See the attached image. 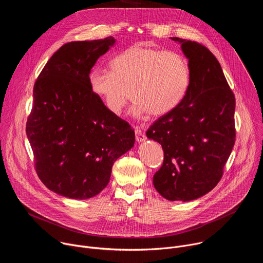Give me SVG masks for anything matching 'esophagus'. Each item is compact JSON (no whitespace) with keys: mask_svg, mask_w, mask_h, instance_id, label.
Listing matches in <instances>:
<instances>
[{"mask_svg":"<svg viewBox=\"0 0 263 263\" xmlns=\"http://www.w3.org/2000/svg\"><path fill=\"white\" fill-rule=\"evenodd\" d=\"M135 137H136V141L137 142H142V141H144L146 139L144 133L139 128L135 129Z\"/></svg>","mask_w":263,"mask_h":263,"instance_id":"34e87169","label":"esophagus"}]
</instances>
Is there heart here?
Masks as SVG:
<instances>
[{
    "label": "heart",
    "instance_id": "b5f03b06",
    "mask_svg": "<svg viewBox=\"0 0 263 263\" xmlns=\"http://www.w3.org/2000/svg\"><path fill=\"white\" fill-rule=\"evenodd\" d=\"M111 72L93 69L88 83L112 115L120 116L131 96L132 115L146 118L170 114L191 83L187 59L175 51L132 46L110 61Z\"/></svg>",
    "mask_w": 263,
    "mask_h": 263
}]
</instances>
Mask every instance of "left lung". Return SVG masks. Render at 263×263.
Masks as SVG:
<instances>
[{
    "mask_svg": "<svg viewBox=\"0 0 263 263\" xmlns=\"http://www.w3.org/2000/svg\"><path fill=\"white\" fill-rule=\"evenodd\" d=\"M181 46L191 83L181 103L159 118L146 137L159 142L163 164L153 177L168 201L189 202L212 191L235 142V98L219 62L204 46L171 37Z\"/></svg>",
    "mask_w": 263,
    "mask_h": 263,
    "instance_id": "obj_1",
    "label": "left lung"
}]
</instances>
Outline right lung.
<instances>
[{
    "instance_id": "right-lung-1",
    "label": "right lung",
    "mask_w": 263,
    "mask_h": 263,
    "mask_svg": "<svg viewBox=\"0 0 263 263\" xmlns=\"http://www.w3.org/2000/svg\"><path fill=\"white\" fill-rule=\"evenodd\" d=\"M115 44L111 36L65 44L34 84L26 132L35 168L50 191L65 198L100 194L112 165L135 142L131 126L112 115L88 83L97 60Z\"/></svg>"
}]
</instances>
